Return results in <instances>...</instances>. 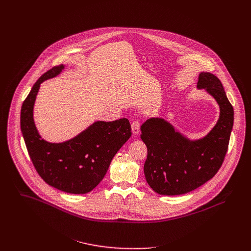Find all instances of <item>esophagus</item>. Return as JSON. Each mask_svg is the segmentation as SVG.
<instances>
[{"label":"esophagus","mask_w":251,"mask_h":251,"mask_svg":"<svg viewBox=\"0 0 251 251\" xmlns=\"http://www.w3.org/2000/svg\"><path fill=\"white\" fill-rule=\"evenodd\" d=\"M140 127H141V124L138 121H134L131 125V128H132V132L134 135H137L140 132Z\"/></svg>","instance_id":"1"}]
</instances>
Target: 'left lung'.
<instances>
[{"label": "left lung", "mask_w": 251, "mask_h": 251, "mask_svg": "<svg viewBox=\"0 0 251 251\" xmlns=\"http://www.w3.org/2000/svg\"><path fill=\"white\" fill-rule=\"evenodd\" d=\"M217 101L220 116L213 130L203 139L189 141L162 119H150L141 126V139L148 154L144 173L149 185L158 194L179 195L201 186L221 167L234 123V109L220 80L202 72L197 83Z\"/></svg>", "instance_id": "obj_1"}]
</instances>
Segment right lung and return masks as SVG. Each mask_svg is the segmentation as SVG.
I'll return each mask as SVG.
<instances>
[{
	"instance_id": "right-lung-1",
	"label": "right lung",
	"mask_w": 251,
	"mask_h": 251,
	"mask_svg": "<svg viewBox=\"0 0 251 251\" xmlns=\"http://www.w3.org/2000/svg\"><path fill=\"white\" fill-rule=\"evenodd\" d=\"M63 65L42 74L23 101L21 131L36 172L49 185L73 194L92 191L104 178L112 158L131 136L126 118L97 122L70 141L48 143L40 138L33 121V107L39 85L58 75Z\"/></svg>"
}]
</instances>
